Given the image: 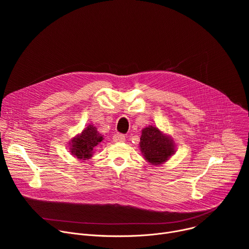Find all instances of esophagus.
<instances>
[{
  "instance_id": "obj_1",
  "label": "esophagus",
  "mask_w": 249,
  "mask_h": 249,
  "mask_svg": "<svg viewBox=\"0 0 249 249\" xmlns=\"http://www.w3.org/2000/svg\"><path fill=\"white\" fill-rule=\"evenodd\" d=\"M113 141H114V142H118V143H120V142H124V141H125V136H124L123 134L116 133V134H114V136H113Z\"/></svg>"
}]
</instances>
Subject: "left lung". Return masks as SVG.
<instances>
[{"instance_id":"obj_1","label":"left lung","mask_w":249,"mask_h":249,"mask_svg":"<svg viewBox=\"0 0 249 249\" xmlns=\"http://www.w3.org/2000/svg\"><path fill=\"white\" fill-rule=\"evenodd\" d=\"M140 148L146 160L152 164L163 163L174 153L172 140L154 126H149L142 131Z\"/></svg>"}]
</instances>
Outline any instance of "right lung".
I'll list each match as a JSON object with an SVG mask.
<instances>
[{
    "mask_svg": "<svg viewBox=\"0 0 249 249\" xmlns=\"http://www.w3.org/2000/svg\"><path fill=\"white\" fill-rule=\"evenodd\" d=\"M102 140V135L97 132L96 128L89 125L78 138L73 140L71 153L81 160L89 159L91 157L93 148L97 146Z\"/></svg>",
    "mask_w": 249,
    "mask_h": 249,
    "instance_id": "add662e5",
    "label": "right lung"
}]
</instances>
